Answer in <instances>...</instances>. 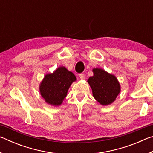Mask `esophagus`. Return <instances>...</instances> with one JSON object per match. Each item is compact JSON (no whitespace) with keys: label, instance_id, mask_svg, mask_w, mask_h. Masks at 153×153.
Here are the masks:
<instances>
[{"label":"esophagus","instance_id":"34e87169","mask_svg":"<svg viewBox=\"0 0 153 153\" xmlns=\"http://www.w3.org/2000/svg\"><path fill=\"white\" fill-rule=\"evenodd\" d=\"M79 77H80V79H84L85 75L84 74H79Z\"/></svg>","mask_w":153,"mask_h":153}]
</instances>
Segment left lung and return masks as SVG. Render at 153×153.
I'll use <instances>...</instances> for the list:
<instances>
[{
	"mask_svg": "<svg viewBox=\"0 0 153 153\" xmlns=\"http://www.w3.org/2000/svg\"><path fill=\"white\" fill-rule=\"evenodd\" d=\"M94 76L88 79L92 90L93 97L102 105H108L115 101L121 91L120 84L114 75L104 69H92Z\"/></svg>",
	"mask_w": 153,
	"mask_h": 153,
	"instance_id": "left-lung-1",
	"label": "left lung"
}]
</instances>
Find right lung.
<instances>
[{
	"label": "right lung",
	"mask_w": 153,
	"mask_h": 153,
	"mask_svg": "<svg viewBox=\"0 0 153 153\" xmlns=\"http://www.w3.org/2000/svg\"><path fill=\"white\" fill-rule=\"evenodd\" d=\"M76 77L65 67H59L52 74L44 77L40 85V92L45 102L53 106H59L66 97L67 91Z\"/></svg>",
	"instance_id": "right-lung-1"
}]
</instances>
